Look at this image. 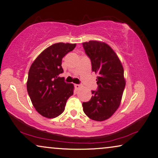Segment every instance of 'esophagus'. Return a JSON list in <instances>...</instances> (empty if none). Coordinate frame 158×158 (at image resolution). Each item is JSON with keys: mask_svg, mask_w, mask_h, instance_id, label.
<instances>
[{"mask_svg": "<svg viewBox=\"0 0 158 158\" xmlns=\"http://www.w3.org/2000/svg\"><path fill=\"white\" fill-rule=\"evenodd\" d=\"M75 88L76 89H79L80 88H81V85L79 84H75Z\"/></svg>", "mask_w": 158, "mask_h": 158, "instance_id": "34e87169", "label": "esophagus"}]
</instances>
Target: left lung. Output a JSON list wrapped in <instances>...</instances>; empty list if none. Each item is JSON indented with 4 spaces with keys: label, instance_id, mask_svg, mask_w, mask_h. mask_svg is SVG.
Returning <instances> with one entry per match:
<instances>
[{
    "label": "left lung",
    "instance_id": "1",
    "mask_svg": "<svg viewBox=\"0 0 158 158\" xmlns=\"http://www.w3.org/2000/svg\"><path fill=\"white\" fill-rule=\"evenodd\" d=\"M89 57L92 70L98 74L97 91H92V98L83 103V110L89 118L103 121L118 109L125 87L124 69L116 52L106 43L90 40L83 42Z\"/></svg>",
    "mask_w": 158,
    "mask_h": 158
}]
</instances>
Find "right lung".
Masks as SVG:
<instances>
[{
  "label": "right lung",
  "instance_id": "right-lung-1",
  "mask_svg": "<svg viewBox=\"0 0 158 158\" xmlns=\"http://www.w3.org/2000/svg\"><path fill=\"white\" fill-rule=\"evenodd\" d=\"M76 44L59 42L43 51L30 67L27 92L37 112L48 118L57 117L65 110L66 101L73 94L74 85L64 81L62 58Z\"/></svg>",
  "mask_w": 158,
  "mask_h": 158
}]
</instances>
